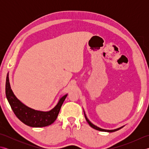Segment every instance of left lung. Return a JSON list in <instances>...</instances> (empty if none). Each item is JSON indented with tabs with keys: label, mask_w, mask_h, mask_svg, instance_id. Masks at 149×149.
Returning <instances> with one entry per match:
<instances>
[{
	"label": "left lung",
	"mask_w": 149,
	"mask_h": 149,
	"mask_svg": "<svg viewBox=\"0 0 149 149\" xmlns=\"http://www.w3.org/2000/svg\"><path fill=\"white\" fill-rule=\"evenodd\" d=\"M84 113L85 118H86V120L87 122L88 123V124H89V125L91 126V127L93 128V129H96V130H97V131H104V132H115V131H116L119 130V129H122V127H123V126H122V127H121L118 128V129H113V130H107V129H101V128H100V127H97L96 125H93V123H91V122L90 121V120L88 119V118H87V117H86V115H85V113H84Z\"/></svg>",
	"instance_id": "8db88e82"
}]
</instances>
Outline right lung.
I'll return each mask as SVG.
<instances>
[{
  "instance_id": "obj_1",
  "label": "right lung",
  "mask_w": 149,
  "mask_h": 149,
  "mask_svg": "<svg viewBox=\"0 0 149 149\" xmlns=\"http://www.w3.org/2000/svg\"><path fill=\"white\" fill-rule=\"evenodd\" d=\"M6 95L13 111L21 122L30 127H42L51 125L54 122L67 94L62 97L57 105L49 111L34 110L24 105L16 97L11 89L8 74L6 82Z\"/></svg>"
}]
</instances>
